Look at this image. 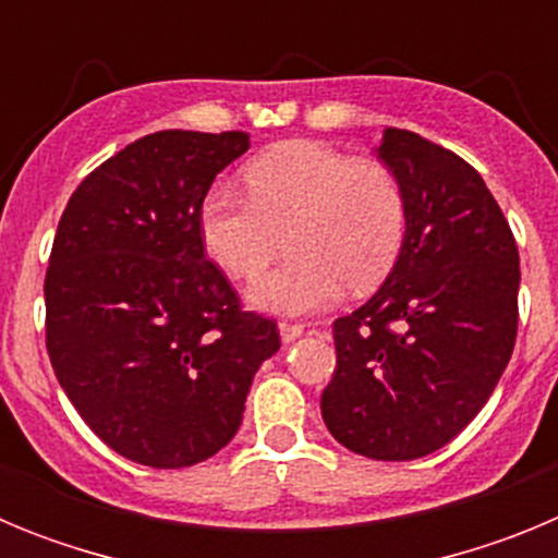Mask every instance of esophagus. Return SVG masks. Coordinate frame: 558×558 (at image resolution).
<instances>
[{
  "label": "esophagus",
  "mask_w": 558,
  "mask_h": 558,
  "mask_svg": "<svg viewBox=\"0 0 558 558\" xmlns=\"http://www.w3.org/2000/svg\"><path fill=\"white\" fill-rule=\"evenodd\" d=\"M304 324H293V322H282L279 324V335H282L284 343H293L295 338H302Z\"/></svg>",
  "instance_id": "1"
}]
</instances>
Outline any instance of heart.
Returning <instances> with one entry per match:
<instances>
[{
  "label": "heart",
  "mask_w": 558,
  "mask_h": 558,
  "mask_svg": "<svg viewBox=\"0 0 558 558\" xmlns=\"http://www.w3.org/2000/svg\"><path fill=\"white\" fill-rule=\"evenodd\" d=\"M245 186L218 184L201 204V236L229 276L254 282L288 229V263L251 290L256 307L315 313L335 304L347 284H377L397 263L408 234L405 190L391 167L313 140L259 153Z\"/></svg>",
  "instance_id": "1"
}]
</instances>
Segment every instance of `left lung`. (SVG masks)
<instances>
[{"label": "left lung", "instance_id": "left-lung-1", "mask_svg": "<svg viewBox=\"0 0 558 558\" xmlns=\"http://www.w3.org/2000/svg\"><path fill=\"white\" fill-rule=\"evenodd\" d=\"M377 153L405 190V245L383 288L332 324L322 416L357 456L413 461L470 425L509 366L520 254L461 156L402 128H386Z\"/></svg>", "mask_w": 558, "mask_h": 558}]
</instances>
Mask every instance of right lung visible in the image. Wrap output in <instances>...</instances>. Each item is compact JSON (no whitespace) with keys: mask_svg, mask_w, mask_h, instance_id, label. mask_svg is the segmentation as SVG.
Returning a JSON list of instances; mask_svg holds the SVG:
<instances>
[{"mask_svg":"<svg viewBox=\"0 0 558 558\" xmlns=\"http://www.w3.org/2000/svg\"><path fill=\"white\" fill-rule=\"evenodd\" d=\"M248 133L156 131L81 181L49 254L47 352L92 430L181 470L234 438L251 379L282 347L206 259L201 204Z\"/></svg>","mask_w":558,"mask_h":558,"instance_id":"obj_1","label":"right lung"}]
</instances>
